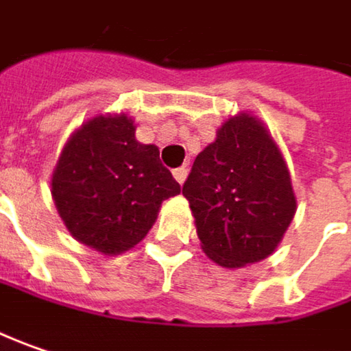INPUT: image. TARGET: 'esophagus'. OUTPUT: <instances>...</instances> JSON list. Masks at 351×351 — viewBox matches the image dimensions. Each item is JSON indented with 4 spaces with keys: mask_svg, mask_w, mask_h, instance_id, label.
<instances>
[{
    "mask_svg": "<svg viewBox=\"0 0 351 351\" xmlns=\"http://www.w3.org/2000/svg\"><path fill=\"white\" fill-rule=\"evenodd\" d=\"M186 173H189V171H186L184 167H178V169L173 171V176H175V180L178 182V184H182V182L186 180Z\"/></svg>",
    "mask_w": 351,
    "mask_h": 351,
    "instance_id": "obj_1",
    "label": "esophagus"
}]
</instances>
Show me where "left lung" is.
I'll return each instance as SVG.
<instances>
[{
	"label": "left lung",
	"instance_id": "8db88e82",
	"mask_svg": "<svg viewBox=\"0 0 351 351\" xmlns=\"http://www.w3.org/2000/svg\"><path fill=\"white\" fill-rule=\"evenodd\" d=\"M182 194L204 253L236 269L275 252L295 216V192L281 151L253 115L228 119L196 157Z\"/></svg>",
	"mask_w": 351,
	"mask_h": 351
}]
</instances>
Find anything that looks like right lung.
Wrapping results in <instances>:
<instances>
[{
    "label": "right lung",
    "mask_w": 351,
    "mask_h": 351,
    "mask_svg": "<svg viewBox=\"0 0 351 351\" xmlns=\"http://www.w3.org/2000/svg\"><path fill=\"white\" fill-rule=\"evenodd\" d=\"M180 184L159 149L135 139L128 115H99L69 139L53 175L60 218L80 243L101 253L137 245L157 220L160 202Z\"/></svg>",
    "instance_id": "obj_1"
}]
</instances>
